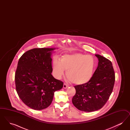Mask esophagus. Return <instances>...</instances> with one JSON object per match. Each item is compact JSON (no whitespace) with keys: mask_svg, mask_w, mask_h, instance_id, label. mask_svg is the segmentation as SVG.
<instances>
[{"mask_svg":"<svg viewBox=\"0 0 130 130\" xmlns=\"http://www.w3.org/2000/svg\"><path fill=\"white\" fill-rule=\"evenodd\" d=\"M68 87V85L67 84L64 83V84H63V88H64V89H66V88H67Z\"/></svg>","mask_w":130,"mask_h":130,"instance_id":"1","label":"esophagus"}]
</instances>
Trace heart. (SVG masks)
I'll use <instances>...</instances> for the list:
<instances>
[{"label":"heart","mask_w":130,"mask_h":130,"mask_svg":"<svg viewBox=\"0 0 130 130\" xmlns=\"http://www.w3.org/2000/svg\"><path fill=\"white\" fill-rule=\"evenodd\" d=\"M95 61L92 56L81 54H66L61 59L54 58L53 62V73L56 78L60 79L66 71L69 81L76 85L87 83L93 76Z\"/></svg>","instance_id":"1"}]
</instances>
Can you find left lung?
Wrapping results in <instances>:
<instances>
[{"label":"left lung","mask_w":130,"mask_h":130,"mask_svg":"<svg viewBox=\"0 0 130 130\" xmlns=\"http://www.w3.org/2000/svg\"><path fill=\"white\" fill-rule=\"evenodd\" d=\"M95 55L99 63L92 78L85 84L74 86L76 93L72 102L81 111L91 112L102 108L109 99L115 84L111 61L103 56Z\"/></svg>","instance_id":"8db88e82"}]
</instances>
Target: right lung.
Wrapping results in <instances>:
<instances>
[{
  "label": "right lung",
  "mask_w": 130,
  "mask_h": 130,
  "mask_svg": "<svg viewBox=\"0 0 130 130\" xmlns=\"http://www.w3.org/2000/svg\"><path fill=\"white\" fill-rule=\"evenodd\" d=\"M56 49H32L19 59L15 74L16 90L23 102L32 109L41 110L48 107L55 92L63 86L62 81L52 74L51 56Z\"/></svg>",
  "instance_id": "1"
}]
</instances>
